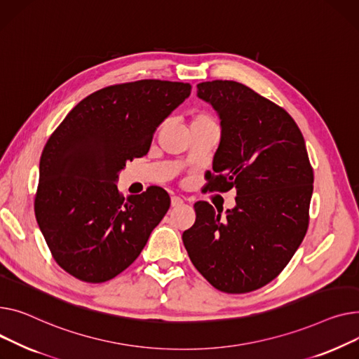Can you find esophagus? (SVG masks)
<instances>
[{
	"label": "esophagus",
	"instance_id": "34e87169",
	"mask_svg": "<svg viewBox=\"0 0 359 359\" xmlns=\"http://www.w3.org/2000/svg\"><path fill=\"white\" fill-rule=\"evenodd\" d=\"M182 203H184V201H182L180 197H172V198H171V205H172V207H180Z\"/></svg>",
	"mask_w": 359,
	"mask_h": 359
}]
</instances>
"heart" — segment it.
I'll use <instances>...</instances> for the list:
<instances>
[{"label":"heart","mask_w":359,"mask_h":359,"mask_svg":"<svg viewBox=\"0 0 359 359\" xmlns=\"http://www.w3.org/2000/svg\"><path fill=\"white\" fill-rule=\"evenodd\" d=\"M207 123H216V120L213 118V116H210L208 113H198L193 117L191 120V126H197V124H207Z\"/></svg>","instance_id":"heart-1"}]
</instances>
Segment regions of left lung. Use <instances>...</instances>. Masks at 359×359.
Here are the masks:
<instances>
[{
	"instance_id": "8db88e82",
	"label": "left lung",
	"mask_w": 359,
	"mask_h": 359,
	"mask_svg": "<svg viewBox=\"0 0 359 359\" xmlns=\"http://www.w3.org/2000/svg\"><path fill=\"white\" fill-rule=\"evenodd\" d=\"M197 97L212 104L222 128L207 188H235L236 205L223 216L197 201L182 242L215 288L249 292L276 278L306 236L313 194L306 142L284 109L243 83L201 82Z\"/></svg>"
}]
</instances>
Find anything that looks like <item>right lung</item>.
<instances>
[{
    "label": "right lung",
    "instance_id": "1",
    "mask_svg": "<svg viewBox=\"0 0 359 359\" xmlns=\"http://www.w3.org/2000/svg\"><path fill=\"white\" fill-rule=\"evenodd\" d=\"M189 94V83L159 79L102 88L78 102L49 137L34 213L55 261L75 278L104 283L118 276L166 215L171 200L161 187L124 198L116 182Z\"/></svg>",
    "mask_w": 359,
    "mask_h": 359
}]
</instances>
